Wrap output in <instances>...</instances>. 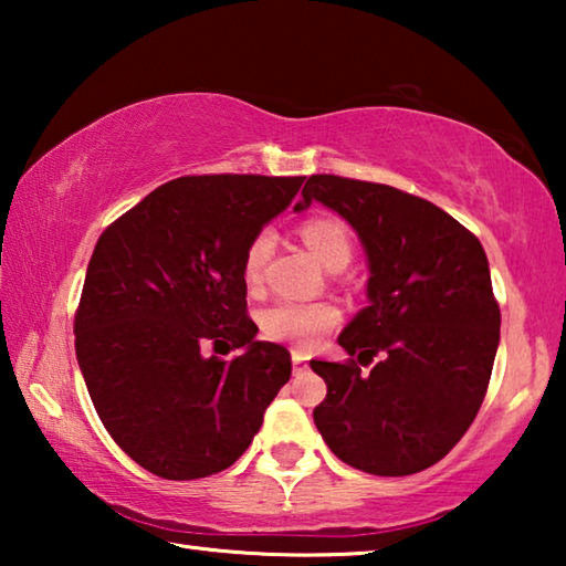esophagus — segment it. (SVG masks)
<instances>
[{"label":"esophagus","instance_id":"1","mask_svg":"<svg viewBox=\"0 0 566 566\" xmlns=\"http://www.w3.org/2000/svg\"><path fill=\"white\" fill-rule=\"evenodd\" d=\"M292 369H294V375H304V371L310 369V359H306L302 352H294L292 354Z\"/></svg>","mask_w":566,"mask_h":566}]
</instances>
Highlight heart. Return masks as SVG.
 <instances>
[{
	"instance_id": "heart-1",
	"label": "heart",
	"mask_w": 566,
	"mask_h": 566,
	"mask_svg": "<svg viewBox=\"0 0 566 566\" xmlns=\"http://www.w3.org/2000/svg\"><path fill=\"white\" fill-rule=\"evenodd\" d=\"M304 244L312 254L332 272H339L352 260V234L347 224L337 217H312L302 224ZM272 232L262 229L252 237L242 256V276L249 292H260L264 282V270L272 254ZM342 314L337 306L327 302H280L262 312L260 327L266 339L290 344L300 352H310L319 344L324 334L337 327Z\"/></svg>"
}]
</instances>
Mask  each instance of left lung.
Here are the masks:
<instances>
[{"label": "left lung", "mask_w": 566, "mask_h": 566, "mask_svg": "<svg viewBox=\"0 0 566 566\" xmlns=\"http://www.w3.org/2000/svg\"><path fill=\"white\" fill-rule=\"evenodd\" d=\"M312 199L347 219L369 260V306L337 339L349 359L310 361L327 381L314 424L344 464L417 474L464 437L490 387L502 322L490 262L444 209L389 185L312 175L296 212Z\"/></svg>", "instance_id": "left-lung-1"}]
</instances>
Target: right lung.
<instances>
[{
	"label": "right lung",
	"instance_id": "obj_1",
	"mask_svg": "<svg viewBox=\"0 0 566 566\" xmlns=\"http://www.w3.org/2000/svg\"><path fill=\"white\" fill-rule=\"evenodd\" d=\"M302 181L171 179L94 247L74 314L76 359L104 429L147 472L181 482L232 467L290 381V352L254 339L242 256ZM207 343L245 352L205 358Z\"/></svg>",
	"mask_w": 566,
	"mask_h": 566
}]
</instances>
